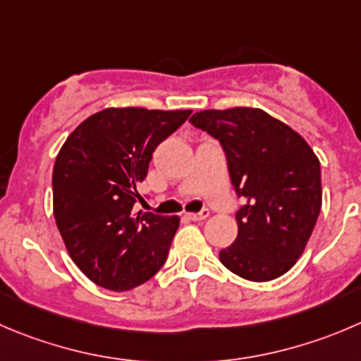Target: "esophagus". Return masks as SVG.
<instances>
[{"mask_svg":"<svg viewBox=\"0 0 361 361\" xmlns=\"http://www.w3.org/2000/svg\"><path fill=\"white\" fill-rule=\"evenodd\" d=\"M208 215H209V209L208 208H204V209H201V212L199 213H187V219L188 220H204V219H208Z\"/></svg>","mask_w":361,"mask_h":361,"instance_id":"obj_1","label":"esophagus"}]
</instances>
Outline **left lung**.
<instances>
[{
    "label": "left lung",
    "mask_w": 361,
    "mask_h": 361,
    "mask_svg": "<svg viewBox=\"0 0 361 361\" xmlns=\"http://www.w3.org/2000/svg\"><path fill=\"white\" fill-rule=\"evenodd\" d=\"M190 123L222 145L245 204L238 236L220 262L238 277L268 282L295 266L321 212V166L305 139L261 109L201 111Z\"/></svg>",
    "instance_id": "obj_1"
}]
</instances>
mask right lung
I'll return each instance as SVG.
<instances>
[{
  "label": "right lung",
  "mask_w": 361,
  "mask_h": 361,
  "mask_svg": "<svg viewBox=\"0 0 361 361\" xmlns=\"http://www.w3.org/2000/svg\"><path fill=\"white\" fill-rule=\"evenodd\" d=\"M192 111L104 109L84 120L52 171L54 219L72 261L111 291L145 284L166 262L178 216L134 212L157 146Z\"/></svg>",
  "instance_id": "right-lung-1"
}]
</instances>
